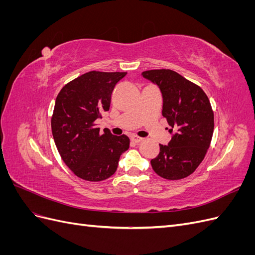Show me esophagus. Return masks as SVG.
Returning a JSON list of instances; mask_svg holds the SVG:
<instances>
[{
	"mask_svg": "<svg viewBox=\"0 0 255 255\" xmlns=\"http://www.w3.org/2000/svg\"><path fill=\"white\" fill-rule=\"evenodd\" d=\"M130 140H132L135 143H138V142H140L142 140V138L141 137H138L136 135H133L132 137H130Z\"/></svg>",
	"mask_w": 255,
	"mask_h": 255,
	"instance_id": "esophagus-1",
	"label": "esophagus"
}]
</instances>
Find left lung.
Listing matches in <instances>:
<instances>
[{"instance_id":"1","label":"left lung","mask_w":255,"mask_h":255,"mask_svg":"<svg viewBox=\"0 0 255 255\" xmlns=\"http://www.w3.org/2000/svg\"><path fill=\"white\" fill-rule=\"evenodd\" d=\"M144 79L156 84L163 96V114L171 140L159 144L151 159L156 174L166 180H181L201 164L214 132V113L205 92L198 85L169 69L143 71Z\"/></svg>"}]
</instances>
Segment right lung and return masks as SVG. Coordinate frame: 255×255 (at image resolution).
<instances>
[{
	"label": "right lung",
	"instance_id": "add662e5",
	"mask_svg": "<svg viewBox=\"0 0 255 255\" xmlns=\"http://www.w3.org/2000/svg\"><path fill=\"white\" fill-rule=\"evenodd\" d=\"M127 72L90 71L61 88L51 119L56 148L69 169L83 180L99 182L117 170L129 146L127 135L103 134L96 121L110 110L112 92Z\"/></svg>",
	"mask_w": 255,
	"mask_h": 255
}]
</instances>
